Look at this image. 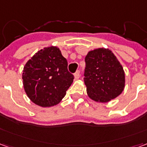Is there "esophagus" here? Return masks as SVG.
<instances>
[{"label": "esophagus", "mask_w": 147, "mask_h": 147, "mask_svg": "<svg viewBox=\"0 0 147 147\" xmlns=\"http://www.w3.org/2000/svg\"><path fill=\"white\" fill-rule=\"evenodd\" d=\"M74 76H75V79H76V80H77V79H79V78L80 77V71H77L74 74Z\"/></svg>", "instance_id": "1"}]
</instances>
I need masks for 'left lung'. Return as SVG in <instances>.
<instances>
[{
  "label": "left lung",
  "instance_id": "1",
  "mask_svg": "<svg viewBox=\"0 0 147 147\" xmlns=\"http://www.w3.org/2000/svg\"><path fill=\"white\" fill-rule=\"evenodd\" d=\"M84 83L94 101L108 102L122 93L125 86L123 67L109 49L90 51L85 57Z\"/></svg>",
  "mask_w": 147,
  "mask_h": 147
}]
</instances>
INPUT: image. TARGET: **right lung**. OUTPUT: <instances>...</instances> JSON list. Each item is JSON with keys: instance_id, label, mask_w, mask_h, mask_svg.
<instances>
[{"instance_id": "add662e5", "label": "right lung", "mask_w": 147, "mask_h": 147, "mask_svg": "<svg viewBox=\"0 0 147 147\" xmlns=\"http://www.w3.org/2000/svg\"><path fill=\"white\" fill-rule=\"evenodd\" d=\"M23 83L28 98L36 105L50 107L63 99L73 82L67 61L57 46L45 47L27 61L23 70Z\"/></svg>"}]
</instances>
